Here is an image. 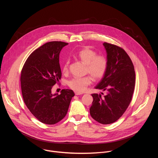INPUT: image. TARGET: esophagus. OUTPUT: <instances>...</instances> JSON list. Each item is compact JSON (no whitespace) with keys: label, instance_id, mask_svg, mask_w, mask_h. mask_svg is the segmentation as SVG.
Listing matches in <instances>:
<instances>
[{"label":"esophagus","instance_id":"1","mask_svg":"<svg viewBox=\"0 0 158 158\" xmlns=\"http://www.w3.org/2000/svg\"><path fill=\"white\" fill-rule=\"evenodd\" d=\"M75 94H76V96H79V95H82V94H83V93H80V92H77V91H75Z\"/></svg>","mask_w":158,"mask_h":158}]
</instances>
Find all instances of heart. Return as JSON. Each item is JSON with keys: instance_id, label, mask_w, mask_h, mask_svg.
<instances>
[{"instance_id": "1", "label": "heart", "mask_w": 158, "mask_h": 158, "mask_svg": "<svg viewBox=\"0 0 158 158\" xmlns=\"http://www.w3.org/2000/svg\"><path fill=\"white\" fill-rule=\"evenodd\" d=\"M96 52L90 49L85 48L77 54V57L86 65V72L91 74L94 79H98L104 76L107 68V59L101 55L96 56ZM69 60H66L62 66L63 73L68 72ZM92 77L87 76L82 77H74L68 81V85L77 92L85 91L86 87L91 83Z\"/></svg>"}]
</instances>
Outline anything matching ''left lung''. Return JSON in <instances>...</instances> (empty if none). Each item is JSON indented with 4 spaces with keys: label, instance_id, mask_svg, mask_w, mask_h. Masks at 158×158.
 I'll list each match as a JSON object with an SVG mask.
<instances>
[{
    "label": "left lung",
    "instance_id": "left-lung-1",
    "mask_svg": "<svg viewBox=\"0 0 158 158\" xmlns=\"http://www.w3.org/2000/svg\"><path fill=\"white\" fill-rule=\"evenodd\" d=\"M107 54V68L95 89L106 92L91 94L93 98L90 107L91 117L102 124L113 123L119 119L129 106L135 85L133 64L124 49L104 42Z\"/></svg>",
    "mask_w": 158,
    "mask_h": 158
}]
</instances>
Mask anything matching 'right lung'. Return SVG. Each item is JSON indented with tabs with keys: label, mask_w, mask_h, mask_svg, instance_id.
I'll use <instances>...</instances> for the list:
<instances>
[{
	"label": "right lung",
	"mask_w": 158,
	"mask_h": 158,
	"mask_svg": "<svg viewBox=\"0 0 158 158\" xmlns=\"http://www.w3.org/2000/svg\"><path fill=\"white\" fill-rule=\"evenodd\" d=\"M68 44L53 41L44 44L27 58L21 72L20 83L24 101L31 113L41 123L55 124L68 110L74 93L62 89L53 94L52 86L61 78L59 54Z\"/></svg>",
	"instance_id": "right-lung-1"
}]
</instances>
